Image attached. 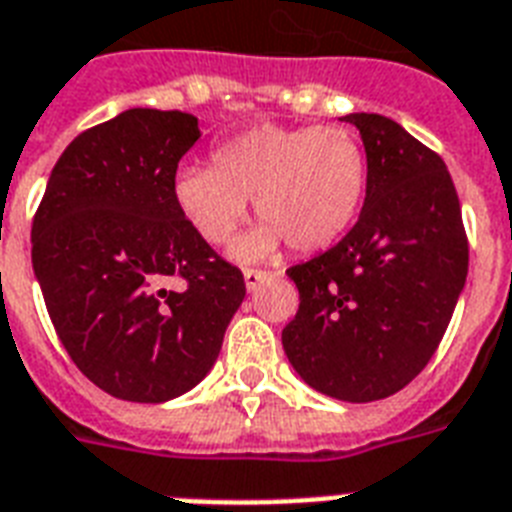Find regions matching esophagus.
Masks as SVG:
<instances>
[{"label": "esophagus", "instance_id": "34e87169", "mask_svg": "<svg viewBox=\"0 0 512 512\" xmlns=\"http://www.w3.org/2000/svg\"><path fill=\"white\" fill-rule=\"evenodd\" d=\"M268 279H271V273L268 271H257V268H247V271H244V284H247L249 292H255V289Z\"/></svg>", "mask_w": 512, "mask_h": 512}]
</instances>
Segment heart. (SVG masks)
Returning <instances> with one entry per match:
<instances>
[{
	"label": "heart",
	"mask_w": 512,
	"mask_h": 512,
	"mask_svg": "<svg viewBox=\"0 0 512 512\" xmlns=\"http://www.w3.org/2000/svg\"><path fill=\"white\" fill-rule=\"evenodd\" d=\"M180 215L212 247L247 220L249 199L265 223L236 244L260 260L287 241L295 252L332 247L366 196V154L345 127L263 124L212 151V167L188 164L172 180Z\"/></svg>",
	"instance_id": "obj_1"
}]
</instances>
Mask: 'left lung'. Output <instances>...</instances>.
I'll return each mask as SVG.
<instances>
[{"label":"left lung","mask_w":512,"mask_h":512,"mask_svg":"<svg viewBox=\"0 0 512 512\" xmlns=\"http://www.w3.org/2000/svg\"><path fill=\"white\" fill-rule=\"evenodd\" d=\"M366 199L335 247L292 265L300 308L281 342L324 396L366 404L409 385L444 337L468 276V236L444 159L388 116L348 114Z\"/></svg>","instance_id":"obj_1"}]
</instances>
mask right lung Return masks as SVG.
<instances>
[{
	"label": "right lung",
	"instance_id": "1",
	"mask_svg": "<svg viewBox=\"0 0 512 512\" xmlns=\"http://www.w3.org/2000/svg\"><path fill=\"white\" fill-rule=\"evenodd\" d=\"M196 116L130 108L76 135L31 225V263L79 372L122 401L162 404L215 364L247 295L172 196ZM180 280V290L166 284Z\"/></svg>",
	"mask_w": 512,
	"mask_h": 512
}]
</instances>
